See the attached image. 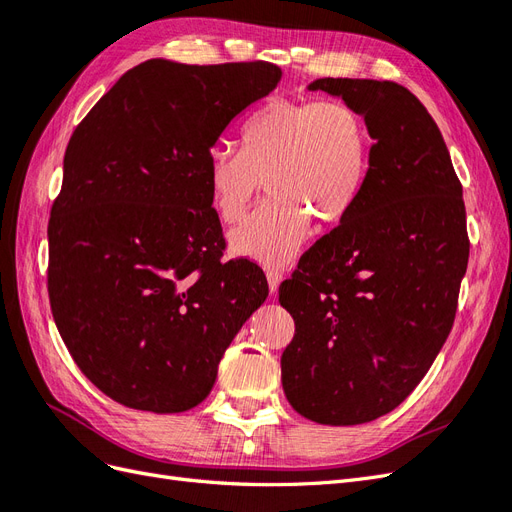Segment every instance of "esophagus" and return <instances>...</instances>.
<instances>
[{
  "instance_id": "obj_1",
  "label": "esophagus",
  "mask_w": 512,
  "mask_h": 512,
  "mask_svg": "<svg viewBox=\"0 0 512 512\" xmlns=\"http://www.w3.org/2000/svg\"><path fill=\"white\" fill-rule=\"evenodd\" d=\"M267 280H269L271 292H275L277 286H280V282H282V271L275 269V267H269V269H267Z\"/></svg>"
}]
</instances>
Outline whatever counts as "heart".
Listing matches in <instances>:
<instances>
[{"label": "heart", "mask_w": 512, "mask_h": 512, "mask_svg": "<svg viewBox=\"0 0 512 512\" xmlns=\"http://www.w3.org/2000/svg\"><path fill=\"white\" fill-rule=\"evenodd\" d=\"M243 149L209 151L213 207L235 224L265 179L267 198L232 232V250L265 265L297 254L318 226L348 218L369 175L371 143L363 115L342 100H286L262 104L243 126Z\"/></svg>", "instance_id": "b5f03b06"}]
</instances>
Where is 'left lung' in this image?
<instances>
[{
	"mask_svg": "<svg viewBox=\"0 0 512 512\" xmlns=\"http://www.w3.org/2000/svg\"><path fill=\"white\" fill-rule=\"evenodd\" d=\"M309 89L352 104L374 145L354 209L280 286L294 318L282 384L309 421L361 425L416 389L453 329L466 205L436 121L404 85L318 79Z\"/></svg>",
	"mask_w": 512,
	"mask_h": 512,
	"instance_id": "1",
	"label": "left lung"
}]
</instances>
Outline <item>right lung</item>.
Returning <instances> with one entry per match:
<instances>
[{"label": "right lung", "instance_id": "obj_1", "mask_svg": "<svg viewBox=\"0 0 512 512\" xmlns=\"http://www.w3.org/2000/svg\"><path fill=\"white\" fill-rule=\"evenodd\" d=\"M280 79L269 61L149 59L70 136L49 220L51 312L74 363L123 406H198L267 299L256 262H222L207 160L228 123Z\"/></svg>", "mask_w": 512, "mask_h": 512}]
</instances>
